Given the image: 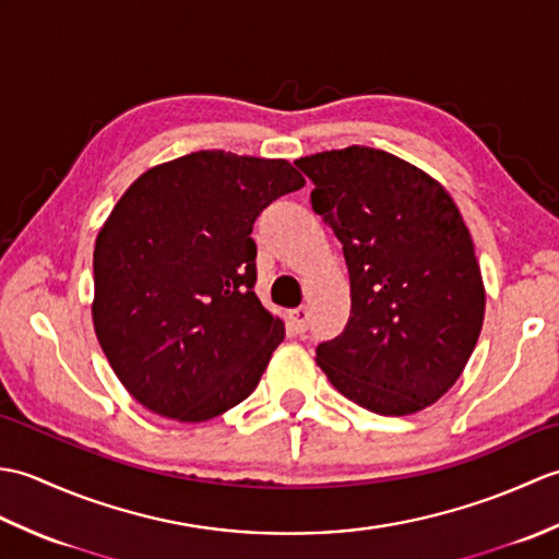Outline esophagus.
Returning a JSON list of instances; mask_svg holds the SVG:
<instances>
[{"mask_svg": "<svg viewBox=\"0 0 559 559\" xmlns=\"http://www.w3.org/2000/svg\"><path fill=\"white\" fill-rule=\"evenodd\" d=\"M288 322L290 326L298 331V334H302V331L307 329V324H310V310L307 307H298V310H290L288 312Z\"/></svg>", "mask_w": 559, "mask_h": 559, "instance_id": "obj_1", "label": "esophagus"}]
</instances>
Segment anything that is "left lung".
I'll use <instances>...</instances> for the list:
<instances>
[{"label": "left lung", "mask_w": 559, "mask_h": 559, "mask_svg": "<svg viewBox=\"0 0 559 559\" xmlns=\"http://www.w3.org/2000/svg\"><path fill=\"white\" fill-rule=\"evenodd\" d=\"M295 165L314 182L312 209L343 245L350 276L348 324L317 348V365L372 413L432 406L461 377L485 317L480 264L454 199L370 146Z\"/></svg>", "instance_id": "8db88e82"}]
</instances>
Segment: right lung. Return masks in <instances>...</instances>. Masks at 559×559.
Listing matches in <instances>:
<instances>
[{
	"mask_svg": "<svg viewBox=\"0 0 559 559\" xmlns=\"http://www.w3.org/2000/svg\"><path fill=\"white\" fill-rule=\"evenodd\" d=\"M305 187L283 158L197 151L129 185L93 249V326L141 406L204 423L257 389L286 336L254 293L252 225Z\"/></svg>",
	"mask_w": 559,
	"mask_h": 559,
	"instance_id": "add662e5",
	"label": "right lung"
}]
</instances>
